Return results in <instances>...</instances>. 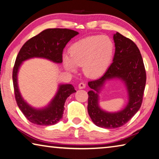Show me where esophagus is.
Returning a JSON list of instances; mask_svg holds the SVG:
<instances>
[{"label": "esophagus", "mask_w": 159, "mask_h": 159, "mask_svg": "<svg viewBox=\"0 0 159 159\" xmlns=\"http://www.w3.org/2000/svg\"><path fill=\"white\" fill-rule=\"evenodd\" d=\"M85 86H86V85H85V83H84V82L80 83V84H79V89H85Z\"/></svg>", "instance_id": "1"}]
</instances>
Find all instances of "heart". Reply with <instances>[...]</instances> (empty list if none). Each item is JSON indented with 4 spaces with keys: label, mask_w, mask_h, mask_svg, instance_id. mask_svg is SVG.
I'll list each match as a JSON object with an SVG mask.
<instances>
[{
    "label": "heart",
    "mask_w": 159,
    "mask_h": 159,
    "mask_svg": "<svg viewBox=\"0 0 159 159\" xmlns=\"http://www.w3.org/2000/svg\"><path fill=\"white\" fill-rule=\"evenodd\" d=\"M114 52V43L107 35H94L75 42L70 47L69 57L64 56L66 69L75 72V66H82L88 77L102 75L109 66Z\"/></svg>",
    "instance_id": "obj_1"
}]
</instances>
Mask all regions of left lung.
<instances>
[{"instance_id":"8db88e82","label":"left lung","mask_w":159,"mask_h":159,"mask_svg":"<svg viewBox=\"0 0 159 159\" xmlns=\"http://www.w3.org/2000/svg\"><path fill=\"white\" fill-rule=\"evenodd\" d=\"M115 53L113 62L100 79L90 80L88 92V112L98 127L113 129L122 127L134 116L142 105L147 74L142 54L132 40L117 32L113 37ZM118 77L124 80L129 93V103L119 113H109L98 106V95L101 87L107 79Z\"/></svg>"}]
</instances>
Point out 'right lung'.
Listing matches in <instances>:
<instances>
[{
    "label": "right lung",
    "instance_id": "right-lung-1",
    "mask_svg": "<svg viewBox=\"0 0 159 159\" xmlns=\"http://www.w3.org/2000/svg\"><path fill=\"white\" fill-rule=\"evenodd\" d=\"M79 32L69 29H47L25 42L20 50L12 70V81L17 106L30 122L39 125H52L61 119L64 103L70 94L75 92L72 85H59V89L49 106L36 110L22 99L17 86V74L21 63L32 57L46 58L56 63H61L65 46Z\"/></svg>",
    "mask_w": 159,
    "mask_h": 159
}]
</instances>
